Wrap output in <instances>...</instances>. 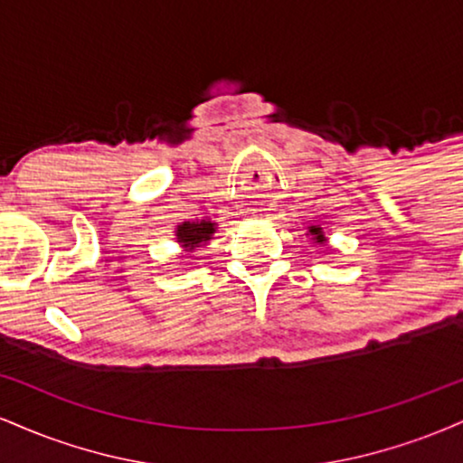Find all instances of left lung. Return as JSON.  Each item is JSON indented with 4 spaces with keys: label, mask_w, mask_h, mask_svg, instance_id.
Segmentation results:
<instances>
[{
    "label": "left lung",
    "mask_w": 463,
    "mask_h": 463,
    "mask_svg": "<svg viewBox=\"0 0 463 463\" xmlns=\"http://www.w3.org/2000/svg\"><path fill=\"white\" fill-rule=\"evenodd\" d=\"M309 232H313V235H316L317 241H324V235H322V231H320V228L311 226V228H309Z\"/></svg>",
    "instance_id": "1"
}]
</instances>
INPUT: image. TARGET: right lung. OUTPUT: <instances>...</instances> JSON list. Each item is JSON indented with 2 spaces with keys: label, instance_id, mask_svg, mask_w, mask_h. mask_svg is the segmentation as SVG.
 <instances>
[{
  "label": "right lung",
  "instance_id": "add662e5",
  "mask_svg": "<svg viewBox=\"0 0 463 463\" xmlns=\"http://www.w3.org/2000/svg\"><path fill=\"white\" fill-rule=\"evenodd\" d=\"M215 226L211 224V222H198V224H191V222H184L183 226H178V241L183 243L184 248L194 250L195 246H200L202 241H206V239H211V235H213Z\"/></svg>",
  "mask_w": 463,
  "mask_h": 463
}]
</instances>
